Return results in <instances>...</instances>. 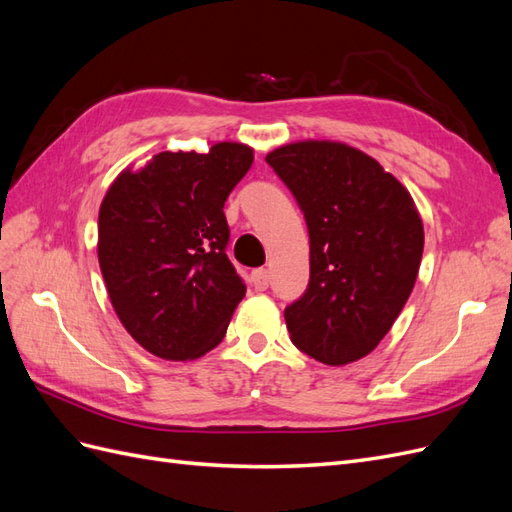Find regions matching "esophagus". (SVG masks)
Returning <instances> with one entry per match:
<instances>
[{"instance_id": "esophagus-1", "label": "esophagus", "mask_w": 512, "mask_h": 512, "mask_svg": "<svg viewBox=\"0 0 512 512\" xmlns=\"http://www.w3.org/2000/svg\"><path fill=\"white\" fill-rule=\"evenodd\" d=\"M271 282V275L267 269H254L252 271V284L256 290H267Z\"/></svg>"}]
</instances>
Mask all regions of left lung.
<instances>
[{
    "label": "left lung",
    "mask_w": 512,
    "mask_h": 512,
    "mask_svg": "<svg viewBox=\"0 0 512 512\" xmlns=\"http://www.w3.org/2000/svg\"><path fill=\"white\" fill-rule=\"evenodd\" d=\"M267 164L297 200L309 232V282L284 309L292 344L324 365L374 350L404 309L423 258L412 196L363 151L305 141Z\"/></svg>",
    "instance_id": "obj_1"
}]
</instances>
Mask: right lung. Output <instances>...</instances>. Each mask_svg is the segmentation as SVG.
I'll return each instance as SVG.
<instances>
[{"label":"right lung","mask_w":512,"mask_h":512,"mask_svg":"<svg viewBox=\"0 0 512 512\" xmlns=\"http://www.w3.org/2000/svg\"><path fill=\"white\" fill-rule=\"evenodd\" d=\"M254 162L252 149L162 151L108 188L98 215V260L126 331L168 361L218 346L245 297L226 256L224 203Z\"/></svg>","instance_id":"1"}]
</instances>
